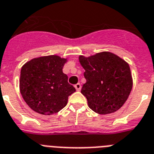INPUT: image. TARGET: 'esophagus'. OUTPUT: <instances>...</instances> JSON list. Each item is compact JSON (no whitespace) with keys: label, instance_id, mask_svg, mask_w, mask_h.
I'll return each mask as SVG.
<instances>
[{"label":"esophagus","instance_id":"obj_1","mask_svg":"<svg viewBox=\"0 0 154 154\" xmlns=\"http://www.w3.org/2000/svg\"><path fill=\"white\" fill-rule=\"evenodd\" d=\"M74 87H75L76 90H77V91H81V84H80V83H77V85H74Z\"/></svg>","mask_w":154,"mask_h":154}]
</instances>
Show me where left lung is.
Returning a JSON list of instances; mask_svg holds the SVG:
<instances>
[{"label":"left lung","mask_w":154,"mask_h":154,"mask_svg":"<svg viewBox=\"0 0 154 154\" xmlns=\"http://www.w3.org/2000/svg\"><path fill=\"white\" fill-rule=\"evenodd\" d=\"M79 60L85 69L84 76L87 81L81 93L86 97L89 108L101 115L119 110L133 88L129 64L109 52L90 57L81 56Z\"/></svg>","instance_id":"obj_1"}]
</instances>
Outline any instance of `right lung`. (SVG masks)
Returning <instances> with one entry per match:
<instances>
[{
    "mask_svg": "<svg viewBox=\"0 0 154 154\" xmlns=\"http://www.w3.org/2000/svg\"><path fill=\"white\" fill-rule=\"evenodd\" d=\"M66 62V59L53 55L33 59L21 67L20 91L33 111L45 116L57 113L76 91L63 73Z\"/></svg>",
    "mask_w": 154,
    "mask_h": 154,
    "instance_id": "add662e5",
    "label": "right lung"
}]
</instances>
